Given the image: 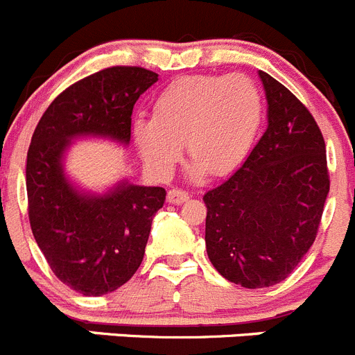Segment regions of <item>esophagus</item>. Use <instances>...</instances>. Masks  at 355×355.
Listing matches in <instances>:
<instances>
[{"instance_id":"esophagus-1","label":"esophagus","mask_w":355,"mask_h":355,"mask_svg":"<svg viewBox=\"0 0 355 355\" xmlns=\"http://www.w3.org/2000/svg\"><path fill=\"white\" fill-rule=\"evenodd\" d=\"M188 199H190L188 191L181 190V188H172V190L167 193V200L171 204H183L187 202Z\"/></svg>"}]
</instances>
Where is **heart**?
<instances>
[{
  "label": "heart",
  "instance_id": "obj_1",
  "mask_svg": "<svg viewBox=\"0 0 355 355\" xmlns=\"http://www.w3.org/2000/svg\"><path fill=\"white\" fill-rule=\"evenodd\" d=\"M262 116V93L248 76H190L162 91L153 118L133 123V139L158 174L174 167L187 144L195 175H222L245 160Z\"/></svg>",
  "mask_w": 355,
  "mask_h": 355
}]
</instances>
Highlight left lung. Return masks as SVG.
<instances>
[{"instance_id": "obj_1", "label": "left lung", "mask_w": 355, "mask_h": 355, "mask_svg": "<svg viewBox=\"0 0 355 355\" xmlns=\"http://www.w3.org/2000/svg\"><path fill=\"white\" fill-rule=\"evenodd\" d=\"M268 128L245 164L206 191V248L223 278L245 288L284 282L317 237L329 193L326 142L310 110L259 71Z\"/></svg>"}]
</instances>
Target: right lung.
Returning <instances> with one entry per match:
<instances>
[{"mask_svg": "<svg viewBox=\"0 0 355 355\" xmlns=\"http://www.w3.org/2000/svg\"><path fill=\"white\" fill-rule=\"evenodd\" d=\"M156 80L158 73L142 67H110L84 77L52 100L31 137L29 225L52 272L84 295L109 294L135 275L165 190L123 181L103 195L83 193L64 178L61 160L79 135L128 144L133 105Z\"/></svg>", "mask_w": 355, "mask_h": 355, "instance_id": "1", "label": "right lung"}]
</instances>
